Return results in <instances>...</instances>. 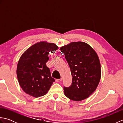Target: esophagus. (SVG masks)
Instances as JSON below:
<instances>
[{
	"instance_id": "1",
	"label": "esophagus",
	"mask_w": 123,
	"mask_h": 123,
	"mask_svg": "<svg viewBox=\"0 0 123 123\" xmlns=\"http://www.w3.org/2000/svg\"><path fill=\"white\" fill-rule=\"evenodd\" d=\"M62 80V78H61V79H56V82H60V81H61Z\"/></svg>"
}]
</instances>
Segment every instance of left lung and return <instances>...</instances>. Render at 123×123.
I'll list each match as a JSON object with an SVG mask.
<instances>
[{"label":"left lung","instance_id":"obj_1","mask_svg":"<svg viewBox=\"0 0 123 123\" xmlns=\"http://www.w3.org/2000/svg\"><path fill=\"white\" fill-rule=\"evenodd\" d=\"M69 64L72 84L64 87V95L72 100L79 101L88 98L97 88L101 74L97 53L88 44L72 42L60 48Z\"/></svg>","mask_w":123,"mask_h":123}]
</instances>
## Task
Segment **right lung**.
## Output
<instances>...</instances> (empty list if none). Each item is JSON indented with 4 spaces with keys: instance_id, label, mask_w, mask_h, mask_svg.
Here are the masks:
<instances>
[{
    "instance_id": "right-lung-1",
    "label": "right lung",
    "mask_w": 123,
    "mask_h": 123,
    "mask_svg": "<svg viewBox=\"0 0 123 123\" xmlns=\"http://www.w3.org/2000/svg\"><path fill=\"white\" fill-rule=\"evenodd\" d=\"M59 47L53 43L41 41L28 48L20 56L17 67V77L23 90L37 98L45 95L55 81L46 63L48 55Z\"/></svg>"
}]
</instances>
